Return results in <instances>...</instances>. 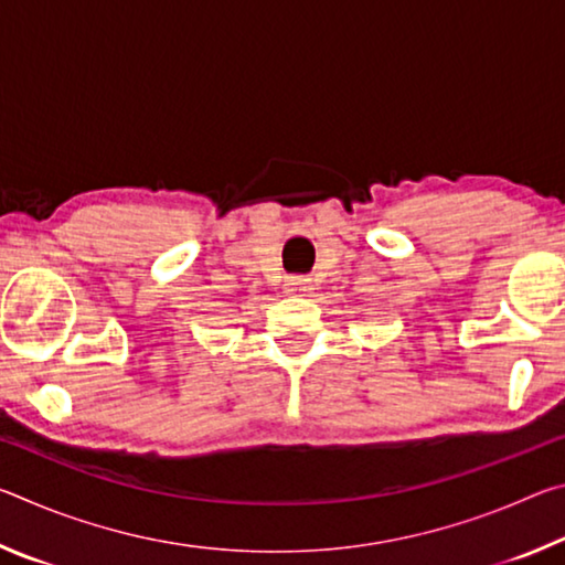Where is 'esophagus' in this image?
Wrapping results in <instances>:
<instances>
[{
    "label": "esophagus",
    "instance_id": "obj_1",
    "mask_svg": "<svg viewBox=\"0 0 565 565\" xmlns=\"http://www.w3.org/2000/svg\"><path fill=\"white\" fill-rule=\"evenodd\" d=\"M286 291L309 296L313 291V281L309 276H289V279H286Z\"/></svg>",
    "mask_w": 565,
    "mask_h": 565
}]
</instances>
